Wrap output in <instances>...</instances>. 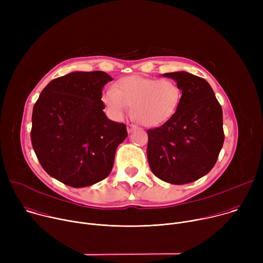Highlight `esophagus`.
I'll list each match as a JSON object with an SVG mask.
<instances>
[{"instance_id": "obj_1", "label": "esophagus", "mask_w": 263, "mask_h": 263, "mask_svg": "<svg viewBox=\"0 0 263 263\" xmlns=\"http://www.w3.org/2000/svg\"><path fill=\"white\" fill-rule=\"evenodd\" d=\"M135 129H136V126H134V125H130V124H129V125L127 126V130H128L129 133H132Z\"/></svg>"}]
</instances>
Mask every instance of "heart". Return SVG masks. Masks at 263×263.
Returning <instances> with one entry per match:
<instances>
[{
	"instance_id": "obj_1",
	"label": "heart",
	"mask_w": 263,
	"mask_h": 263,
	"mask_svg": "<svg viewBox=\"0 0 263 263\" xmlns=\"http://www.w3.org/2000/svg\"><path fill=\"white\" fill-rule=\"evenodd\" d=\"M102 100L112 118L121 120L131 106V117L135 121L144 127H157L176 114L181 89L172 79L129 76L105 91Z\"/></svg>"
}]
</instances>
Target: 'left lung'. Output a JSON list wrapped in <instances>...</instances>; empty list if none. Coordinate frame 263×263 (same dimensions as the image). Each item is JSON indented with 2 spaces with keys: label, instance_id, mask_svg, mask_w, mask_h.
<instances>
[{
  "label": "left lung",
  "instance_id": "left-lung-1",
  "mask_svg": "<svg viewBox=\"0 0 263 263\" xmlns=\"http://www.w3.org/2000/svg\"><path fill=\"white\" fill-rule=\"evenodd\" d=\"M162 76L175 80L182 96L173 118L147 130L148 164L164 182L191 183L207 175L218 158L224 139L222 110L205 79L186 71Z\"/></svg>",
  "mask_w": 263,
  "mask_h": 263
}]
</instances>
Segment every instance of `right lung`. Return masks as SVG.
<instances>
[{
	"label": "right lung",
	"instance_id": "1",
	"mask_svg": "<svg viewBox=\"0 0 263 263\" xmlns=\"http://www.w3.org/2000/svg\"><path fill=\"white\" fill-rule=\"evenodd\" d=\"M108 73L72 71L52 80L33 107L31 142L43 168L65 185L86 187L104 180L117 147L128 136L125 124L103 109Z\"/></svg>",
	"mask_w": 263,
	"mask_h": 263
}]
</instances>
